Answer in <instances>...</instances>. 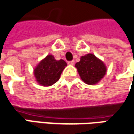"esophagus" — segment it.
I'll return each instance as SVG.
<instances>
[{"label": "esophagus", "instance_id": "esophagus-1", "mask_svg": "<svg viewBox=\"0 0 134 134\" xmlns=\"http://www.w3.org/2000/svg\"><path fill=\"white\" fill-rule=\"evenodd\" d=\"M74 63H75V61H68V64H69V65H73V64H74Z\"/></svg>", "mask_w": 134, "mask_h": 134}]
</instances>
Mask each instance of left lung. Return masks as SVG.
Segmentation results:
<instances>
[{"mask_svg": "<svg viewBox=\"0 0 134 134\" xmlns=\"http://www.w3.org/2000/svg\"><path fill=\"white\" fill-rule=\"evenodd\" d=\"M75 67L77 68L82 80L88 85L97 84L107 73L104 63L91 53L82 56Z\"/></svg>", "mask_w": 134, "mask_h": 134, "instance_id": "obj_1", "label": "left lung"}]
</instances>
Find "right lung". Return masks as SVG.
<instances>
[{
    "label": "right lung",
    "mask_w": 134,
    "mask_h": 134,
    "mask_svg": "<svg viewBox=\"0 0 134 134\" xmlns=\"http://www.w3.org/2000/svg\"><path fill=\"white\" fill-rule=\"evenodd\" d=\"M66 66L67 63L64 60L57 61L54 56L48 55L34 68V74L39 84L50 86L58 81Z\"/></svg>",
    "instance_id": "1"
}]
</instances>
